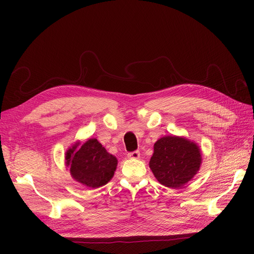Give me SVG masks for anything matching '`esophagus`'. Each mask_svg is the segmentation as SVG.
I'll return each mask as SVG.
<instances>
[{"mask_svg":"<svg viewBox=\"0 0 254 254\" xmlns=\"http://www.w3.org/2000/svg\"><path fill=\"white\" fill-rule=\"evenodd\" d=\"M128 158H130V159H139L140 158V152L137 151V150L129 152L128 153Z\"/></svg>","mask_w":254,"mask_h":254,"instance_id":"1","label":"esophagus"}]
</instances>
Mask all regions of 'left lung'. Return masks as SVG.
I'll return each mask as SVG.
<instances>
[{
	"label": "left lung",
	"mask_w": 254,
	"mask_h": 254,
	"mask_svg": "<svg viewBox=\"0 0 254 254\" xmlns=\"http://www.w3.org/2000/svg\"><path fill=\"white\" fill-rule=\"evenodd\" d=\"M201 163L198 146L184 137L164 136L153 145L149 167L164 187L179 189L197 174Z\"/></svg>",
	"instance_id": "8db88e82"
}]
</instances>
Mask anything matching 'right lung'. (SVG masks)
<instances>
[{
    "mask_svg": "<svg viewBox=\"0 0 254 254\" xmlns=\"http://www.w3.org/2000/svg\"><path fill=\"white\" fill-rule=\"evenodd\" d=\"M77 144L66 151V165L73 178L88 188L96 189L108 182L117 168L118 160L107 152L96 139H90L77 148Z\"/></svg>",
    "mask_w": 254,
    "mask_h": 254,
    "instance_id": "1",
    "label": "right lung"
}]
</instances>
